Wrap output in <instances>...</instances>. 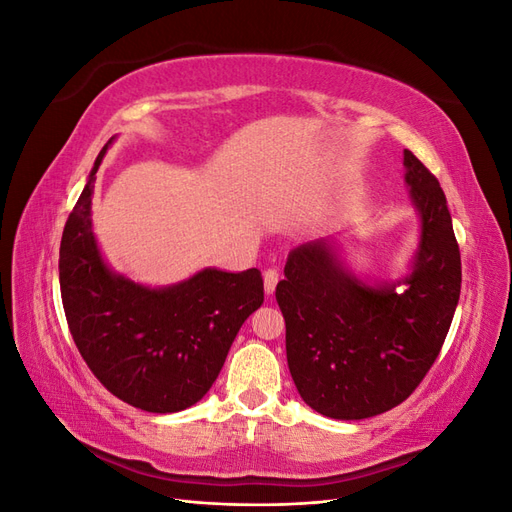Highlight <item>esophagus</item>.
Returning <instances> with one entry per match:
<instances>
[{
  "label": "esophagus",
  "mask_w": 512,
  "mask_h": 512,
  "mask_svg": "<svg viewBox=\"0 0 512 512\" xmlns=\"http://www.w3.org/2000/svg\"><path fill=\"white\" fill-rule=\"evenodd\" d=\"M262 275H265V292H267V294H273L277 282H280V271H277L275 267H271V269H267Z\"/></svg>",
  "instance_id": "34e87169"
}]
</instances>
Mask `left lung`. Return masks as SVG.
<instances>
[{
    "label": "left lung",
    "instance_id": "obj_1",
    "mask_svg": "<svg viewBox=\"0 0 512 512\" xmlns=\"http://www.w3.org/2000/svg\"><path fill=\"white\" fill-rule=\"evenodd\" d=\"M423 235L404 286L369 288L329 241L292 250L275 299L297 391L316 412L359 421L406 401L438 359L461 292V254L438 179L404 151Z\"/></svg>",
    "mask_w": 512,
    "mask_h": 512
}]
</instances>
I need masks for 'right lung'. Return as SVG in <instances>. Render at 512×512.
Instances as JSON below:
<instances>
[{
    "label": "right lung",
    "instance_id": "obj_1",
    "mask_svg": "<svg viewBox=\"0 0 512 512\" xmlns=\"http://www.w3.org/2000/svg\"><path fill=\"white\" fill-rule=\"evenodd\" d=\"M91 168L59 247L68 329L106 391L145 412H179L218 378L241 324L265 301L258 269H205L173 288L149 290L106 269L91 232Z\"/></svg>",
    "mask_w": 512,
    "mask_h": 512
}]
</instances>
